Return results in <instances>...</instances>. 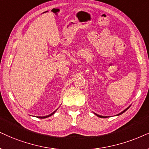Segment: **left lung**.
Returning a JSON list of instances; mask_svg holds the SVG:
<instances>
[{
  "label": "left lung",
  "mask_w": 149,
  "mask_h": 149,
  "mask_svg": "<svg viewBox=\"0 0 149 149\" xmlns=\"http://www.w3.org/2000/svg\"><path fill=\"white\" fill-rule=\"evenodd\" d=\"M131 105H130L129 106H128V107H127V108H126L125 110H124V111H123L122 112H121V113H119V114H117V115H117H117H122V113H124V112H125V111H127V110L128 109V108H129L130 107H131ZM94 113L95 114V115H97V117H101V118H106V117H108V116H103V115H98V114H97V113Z\"/></svg>",
  "instance_id": "obj_1"
}]
</instances>
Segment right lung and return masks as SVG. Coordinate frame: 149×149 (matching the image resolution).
I'll return each instance as SVG.
<instances>
[{
    "mask_svg": "<svg viewBox=\"0 0 149 149\" xmlns=\"http://www.w3.org/2000/svg\"><path fill=\"white\" fill-rule=\"evenodd\" d=\"M58 109V108H57ZM57 109L56 110H55V111L53 112V113H52L51 114H49V115H45V116H43V117H38V116H37L36 117H38V118H41V119H44V118H47V117H50L51 115H54V114L55 113V112H56V111H57Z\"/></svg>",
    "mask_w": 149,
    "mask_h": 149,
    "instance_id": "right-lung-1",
    "label": "right lung"
}]
</instances>
